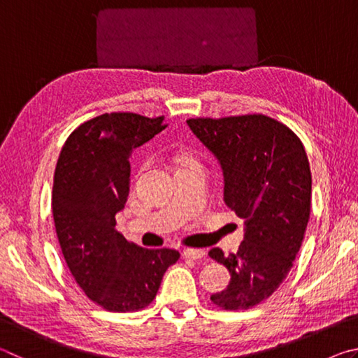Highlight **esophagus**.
<instances>
[{"instance_id": "34e87169", "label": "esophagus", "mask_w": 358, "mask_h": 358, "mask_svg": "<svg viewBox=\"0 0 358 358\" xmlns=\"http://www.w3.org/2000/svg\"><path fill=\"white\" fill-rule=\"evenodd\" d=\"M203 256H205V252L202 250H194V248H187V250L183 251V257H186V259L197 260V259H202Z\"/></svg>"}]
</instances>
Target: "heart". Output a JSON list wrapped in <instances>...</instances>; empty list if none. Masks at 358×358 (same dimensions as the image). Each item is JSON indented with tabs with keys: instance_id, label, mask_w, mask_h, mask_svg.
I'll use <instances>...</instances> for the list:
<instances>
[{
	"instance_id": "b5f03b06",
	"label": "heart",
	"mask_w": 358,
	"mask_h": 358,
	"mask_svg": "<svg viewBox=\"0 0 358 358\" xmlns=\"http://www.w3.org/2000/svg\"><path fill=\"white\" fill-rule=\"evenodd\" d=\"M189 162H196V161H194V159H189V157H183V161H181V166L189 164Z\"/></svg>"
}]
</instances>
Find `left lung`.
I'll use <instances>...</instances> for the list:
<instances>
[{
	"label": "left lung",
	"mask_w": 358,
	"mask_h": 358,
	"mask_svg": "<svg viewBox=\"0 0 358 358\" xmlns=\"http://www.w3.org/2000/svg\"><path fill=\"white\" fill-rule=\"evenodd\" d=\"M186 123L220 161L224 202L246 226L237 252H208L230 273L227 289L210 300L221 310H250L281 286L300 251L311 211L310 161L295 132L262 113Z\"/></svg>",
	"instance_id": "8db88e82"
}]
</instances>
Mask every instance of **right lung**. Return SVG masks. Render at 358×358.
<instances>
[{
	"mask_svg": "<svg viewBox=\"0 0 358 358\" xmlns=\"http://www.w3.org/2000/svg\"><path fill=\"white\" fill-rule=\"evenodd\" d=\"M164 117L104 113L72 131L53 175L52 211L72 276L90 300L112 313L143 310L180 252L126 240L115 215L129 194L132 151L166 129Z\"/></svg>",
	"mask_w": 358,
	"mask_h": 358,
	"instance_id": "obj_1",
	"label": "right lung"
}]
</instances>
